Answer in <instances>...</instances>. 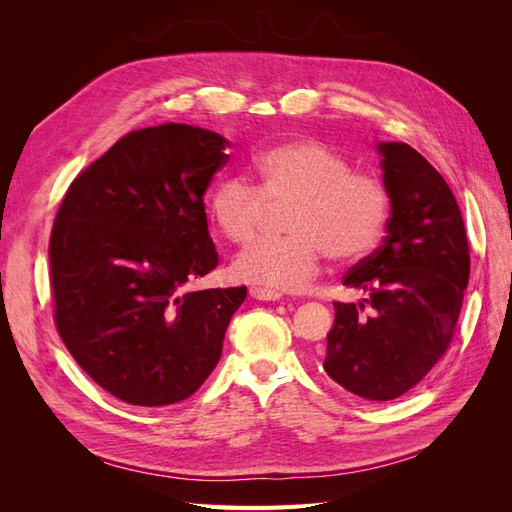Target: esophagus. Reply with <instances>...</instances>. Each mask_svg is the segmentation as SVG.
<instances>
[{
	"label": "esophagus",
	"mask_w": 512,
	"mask_h": 512,
	"mask_svg": "<svg viewBox=\"0 0 512 512\" xmlns=\"http://www.w3.org/2000/svg\"><path fill=\"white\" fill-rule=\"evenodd\" d=\"M250 297H254L258 301H277V299H282V292L254 286V288H250Z\"/></svg>",
	"instance_id": "34e87169"
}]
</instances>
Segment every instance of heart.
I'll use <instances>...</instances> for the list:
<instances>
[{
  "label": "heart",
  "mask_w": 512,
  "mask_h": 512,
  "mask_svg": "<svg viewBox=\"0 0 512 512\" xmlns=\"http://www.w3.org/2000/svg\"><path fill=\"white\" fill-rule=\"evenodd\" d=\"M258 185L228 175L209 192V215L232 243L250 241L271 207L286 211V237H262L232 262L243 282L301 290L320 273L322 258L350 262L374 247L391 215L386 183L352 170L344 153L318 141L273 147L258 160Z\"/></svg>",
  "instance_id": "b5f03b06"
}]
</instances>
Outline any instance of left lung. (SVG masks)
I'll return each mask as SVG.
<instances>
[{"label": "left lung", "mask_w": 512, "mask_h": 512, "mask_svg": "<svg viewBox=\"0 0 512 512\" xmlns=\"http://www.w3.org/2000/svg\"><path fill=\"white\" fill-rule=\"evenodd\" d=\"M391 194L386 237L344 275L359 303L335 301L324 371L346 391L389 401L421 382L451 346L470 247L457 200L442 175L406 143H380Z\"/></svg>", "instance_id": "left-lung-1"}]
</instances>
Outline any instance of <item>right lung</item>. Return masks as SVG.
Masks as SVG:
<instances>
[{"instance_id": "right-lung-1", "label": "right lung", "mask_w": 512, "mask_h": 512, "mask_svg": "<svg viewBox=\"0 0 512 512\" xmlns=\"http://www.w3.org/2000/svg\"><path fill=\"white\" fill-rule=\"evenodd\" d=\"M224 136L164 123L126 134L76 177L49 243L55 327L74 361L130 406L194 395L247 288L185 290L218 267L205 190Z\"/></svg>"}]
</instances>
